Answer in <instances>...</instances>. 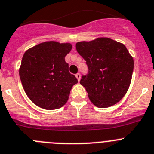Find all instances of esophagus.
Returning a JSON list of instances; mask_svg holds the SVG:
<instances>
[{
	"label": "esophagus",
	"instance_id": "obj_1",
	"mask_svg": "<svg viewBox=\"0 0 154 154\" xmlns=\"http://www.w3.org/2000/svg\"><path fill=\"white\" fill-rule=\"evenodd\" d=\"M76 77H77V80H78V81H80V73H77V74H76Z\"/></svg>",
	"mask_w": 154,
	"mask_h": 154
}]
</instances>
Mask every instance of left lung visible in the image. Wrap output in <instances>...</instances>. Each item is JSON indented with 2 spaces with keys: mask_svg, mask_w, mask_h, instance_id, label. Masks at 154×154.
I'll list each match as a JSON object with an SVG mask.
<instances>
[{
  "mask_svg": "<svg viewBox=\"0 0 154 154\" xmlns=\"http://www.w3.org/2000/svg\"><path fill=\"white\" fill-rule=\"evenodd\" d=\"M77 52L88 66V74L80 83L93 105L108 108L127 93L134 70V60L125 45L102 37L76 44Z\"/></svg>",
  "mask_w": 154,
  "mask_h": 154,
  "instance_id": "left-lung-1",
  "label": "left lung"
}]
</instances>
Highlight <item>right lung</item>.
I'll use <instances>...</instances> for the list:
<instances>
[{"label": "right lung", "mask_w": 154, "mask_h": 154, "mask_svg": "<svg viewBox=\"0 0 154 154\" xmlns=\"http://www.w3.org/2000/svg\"><path fill=\"white\" fill-rule=\"evenodd\" d=\"M71 48L70 43L48 41L24 53L20 77L27 97L38 107L57 109L67 103L70 90L78 82L64 60Z\"/></svg>", "instance_id": "1"}]
</instances>
